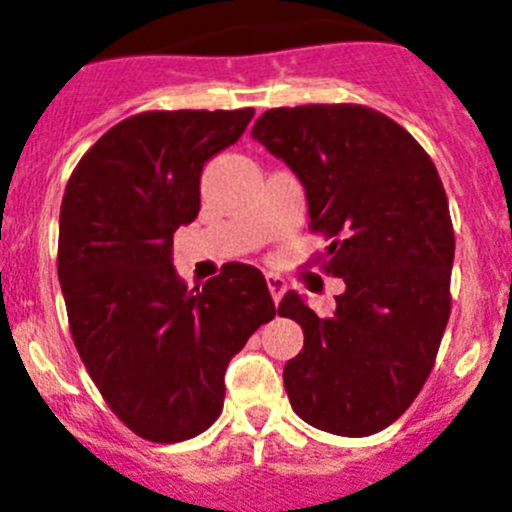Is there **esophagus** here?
Segmentation results:
<instances>
[{
    "mask_svg": "<svg viewBox=\"0 0 512 512\" xmlns=\"http://www.w3.org/2000/svg\"><path fill=\"white\" fill-rule=\"evenodd\" d=\"M265 280H267V289H270V294H272V302L280 304L282 292H285L287 282L282 280L280 275H275V272H270V275H265Z\"/></svg>",
    "mask_w": 512,
    "mask_h": 512,
    "instance_id": "1",
    "label": "esophagus"
}]
</instances>
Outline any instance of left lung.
Listing matches in <instances>:
<instances>
[{"instance_id": "left-lung-1", "label": "left lung", "mask_w": 512, "mask_h": 512, "mask_svg": "<svg viewBox=\"0 0 512 512\" xmlns=\"http://www.w3.org/2000/svg\"><path fill=\"white\" fill-rule=\"evenodd\" d=\"M252 138L304 185L309 230L329 240L322 270L344 280L334 314L297 292L277 307L304 332L285 366L289 404L319 431L371 436L414 404L451 317L446 190L416 138L359 103L270 108Z\"/></svg>"}]
</instances>
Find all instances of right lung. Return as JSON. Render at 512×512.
I'll return each mask as SVG.
<instances>
[{"label": "right lung", "mask_w": 512, "mask_h": 512, "mask_svg": "<svg viewBox=\"0 0 512 512\" xmlns=\"http://www.w3.org/2000/svg\"><path fill=\"white\" fill-rule=\"evenodd\" d=\"M255 116L146 111L84 153L59 215V282L71 337L111 411L136 436L178 443L215 423L225 369L275 317L257 267L227 262L188 289L173 232L198 218L200 173Z\"/></svg>", "instance_id": "1"}]
</instances>
